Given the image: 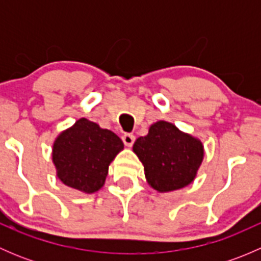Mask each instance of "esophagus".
Returning <instances> with one entry per match:
<instances>
[{"label":"esophagus","instance_id":"1","mask_svg":"<svg viewBox=\"0 0 261 261\" xmlns=\"http://www.w3.org/2000/svg\"><path fill=\"white\" fill-rule=\"evenodd\" d=\"M121 139H122L123 144H125L126 146H131L134 144V141H135V136H134L133 134H123V135L121 136Z\"/></svg>","mask_w":261,"mask_h":261}]
</instances>
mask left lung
<instances>
[{"label":"left lung","mask_w":261,"mask_h":261,"mask_svg":"<svg viewBox=\"0 0 261 261\" xmlns=\"http://www.w3.org/2000/svg\"><path fill=\"white\" fill-rule=\"evenodd\" d=\"M134 151L143 163L149 184L159 192L188 186L203 159L202 144L165 121L150 126L149 134L135 141Z\"/></svg>","instance_id":"1"}]
</instances>
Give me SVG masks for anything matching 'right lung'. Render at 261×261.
<instances>
[{
  "instance_id": "1",
  "label": "right lung",
  "mask_w": 261,
  "mask_h": 261,
  "mask_svg": "<svg viewBox=\"0 0 261 261\" xmlns=\"http://www.w3.org/2000/svg\"><path fill=\"white\" fill-rule=\"evenodd\" d=\"M122 149V141L116 134L81 118L58 136L53 162L58 178L65 186L93 193L105 184L110 163Z\"/></svg>"
}]
</instances>
